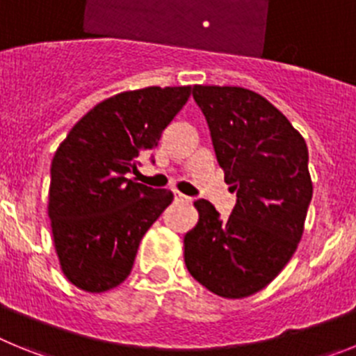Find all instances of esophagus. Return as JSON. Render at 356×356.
Segmentation results:
<instances>
[{
    "label": "esophagus",
    "mask_w": 356,
    "mask_h": 356,
    "mask_svg": "<svg viewBox=\"0 0 356 356\" xmlns=\"http://www.w3.org/2000/svg\"><path fill=\"white\" fill-rule=\"evenodd\" d=\"M175 200L176 201H191V197H187L185 194L178 193V191H175Z\"/></svg>",
    "instance_id": "obj_1"
}]
</instances>
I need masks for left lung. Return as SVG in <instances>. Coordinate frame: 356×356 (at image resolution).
<instances>
[{
    "instance_id": "obj_1",
    "label": "left lung",
    "mask_w": 356,
    "mask_h": 356,
    "mask_svg": "<svg viewBox=\"0 0 356 356\" xmlns=\"http://www.w3.org/2000/svg\"><path fill=\"white\" fill-rule=\"evenodd\" d=\"M225 181L237 193L228 219L207 200L184 238L185 266L222 298H246L271 284L294 254L312 201L308 147L266 97L242 87L194 85Z\"/></svg>"
}]
</instances>
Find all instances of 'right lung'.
<instances>
[{
    "instance_id": "1",
    "label": "right lung",
    "mask_w": 356,
    "mask_h": 356,
    "mask_svg": "<svg viewBox=\"0 0 356 356\" xmlns=\"http://www.w3.org/2000/svg\"><path fill=\"white\" fill-rule=\"evenodd\" d=\"M191 87H147L97 103L51 162L48 213L60 267L87 292L118 287L172 193L130 180L187 103ZM153 160V159H151Z\"/></svg>"
}]
</instances>
